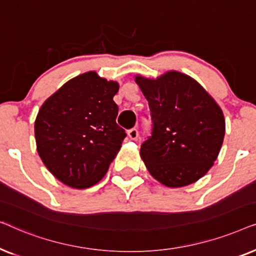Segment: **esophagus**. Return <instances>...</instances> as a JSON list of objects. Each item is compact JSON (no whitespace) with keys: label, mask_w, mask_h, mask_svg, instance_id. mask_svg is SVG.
Here are the masks:
<instances>
[{"label":"esophagus","mask_w":256,"mask_h":256,"mask_svg":"<svg viewBox=\"0 0 256 256\" xmlns=\"http://www.w3.org/2000/svg\"><path fill=\"white\" fill-rule=\"evenodd\" d=\"M128 136L130 140H138V130L136 128H132L128 130Z\"/></svg>","instance_id":"34e87169"}]
</instances>
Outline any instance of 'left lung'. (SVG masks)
Wrapping results in <instances>:
<instances>
[{
    "label": "left lung",
    "instance_id": "obj_1",
    "mask_svg": "<svg viewBox=\"0 0 256 256\" xmlns=\"http://www.w3.org/2000/svg\"><path fill=\"white\" fill-rule=\"evenodd\" d=\"M148 100L152 135L141 157L150 174L169 188L192 184L211 169L222 149L225 118L214 99L191 76L177 71L157 79L136 76Z\"/></svg>",
    "mask_w": 256,
    "mask_h": 256
}]
</instances>
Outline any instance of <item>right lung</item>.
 <instances>
[{
  "mask_svg": "<svg viewBox=\"0 0 256 256\" xmlns=\"http://www.w3.org/2000/svg\"><path fill=\"white\" fill-rule=\"evenodd\" d=\"M116 82L96 72L64 84L42 104L34 121L38 155L68 186L86 188L102 180L126 136L116 124Z\"/></svg>",
  "mask_w": 256,
  "mask_h": 256,
  "instance_id": "obj_1",
  "label": "right lung"
}]
</instances>
